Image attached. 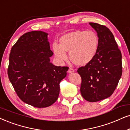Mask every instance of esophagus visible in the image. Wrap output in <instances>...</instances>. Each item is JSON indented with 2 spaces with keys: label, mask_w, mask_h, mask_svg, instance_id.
<instances>
[{
  "label": "esophagus",
  "mask_w": 130,
  "mask_h": 130,
  "mask_svg": "<svg viewBox=\"0 0 130 130\" xmlns=\"http://www.w3.org/2000/svg\"><path fill=\"white\" fill-rule=\"evenodd\" d=\"M73 72H74L73 68H69V70H68V73L69 74L73 73Z\"/></svg>",
  "instance_id": "1"
}]
</instances>
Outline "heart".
I'll return each mask as SVG.
<instances>
[{"instance_id":"obj_1","label":"heart","mask_w":130,"mask_h":130,"mask_svg":"<svg viewBox=\"0 0 130 130\" xmlns=\"http://www.w3.org/2000/svg\"><path fill=\"white\" fill-rule=\"evenodd\" d=\"M60 44L53 43V53L59 61L68 59L65 52H70V59L78 66H85L96 56L100 44L97 34L92 30H75L60 38Z\"/></svg>"}]
</instances>
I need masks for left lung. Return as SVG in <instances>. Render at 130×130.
Returning a JSON list of instances; mask_svg holds the SVG:
<instances>
[{"instance_id": "1", "label": "left lung", "mask_w": 130, "mask_h": 130, "mask_svg": "<svg viewBox=\"0 0 130 130\" xmlns=\"http://www.w3.org/2000/svg\"><path fill=\"white\" fill-rule=\"evenodd\" d=\"M89 24L97 33L99 47L92 61L77 72L82 78V96L96 102L110 96L115 90L122 75V55L109 28L95 23Z\"/></svg>"}]
</instances>
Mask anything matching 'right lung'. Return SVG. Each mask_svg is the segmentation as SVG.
I'll use <instances>...</instances> for the list:
<instances>
[{
    "mask_svg": "<svg viewBox=\"0 0 130 130\" xmlns=\"http://www.w3.org/2000/svg\"><path fill=\"white\" fill-rule=\"evenodd\" d=\"M47 33L36 30L26 33L13 45L9 55L8 74L19 97L38 108L55 103L59 94V83L67 76V67L50 62Z\"/></svg>",
    "mask_w": 130,
    "mask_h": 130,
    "instance_id": "right-lung-1",
    "label": "right lung"
}]
</instances>
